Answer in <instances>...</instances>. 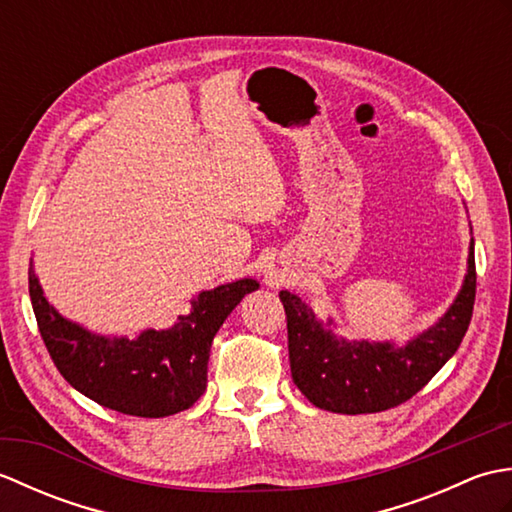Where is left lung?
I'll return each instance as SVG.
<instances>
[{"mask_svg":"<svg viewBox=\"0 0 512 512\" xmlns=\"http://www.w3.org/2000/svg\"><path fill=\"white\" fill-rule=\"evenodd\" d=\"M288 321V354L295 385L314 407L332 413H376L400 405L429 383L458 352L473 317L475 242L458 297L442 317L402 347L391 341H347L332 332L306 301L279 292Z\"/></svg>","mask_w":512,"mask_h":512,"instance_id":"1","label":"left lung"}]
</instances>
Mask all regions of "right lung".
I'll use <instances>...</instances> for the list:
<instances>
[{
    "label": "right lung",
    "mask_w": 512,
    "mask_h": 512,
    "mask_svg": "<svg viewBox=\"0 0 512 512\" xmlns=\"http://www.w3.org/2000/svg\"><path fill=\"white\" fill-rule=\"evenodd\" d=\"M257 279L202 290L191 299V312L167 330H143L136 339L103 336L61 317L28 270V290L41 339L54 365L83 396L118 413L165 418L189 409L206 389L211 343L228 314Z\"/></svg>",
    "instance_id": "add662e5"
}]
</instances>
